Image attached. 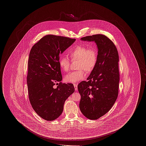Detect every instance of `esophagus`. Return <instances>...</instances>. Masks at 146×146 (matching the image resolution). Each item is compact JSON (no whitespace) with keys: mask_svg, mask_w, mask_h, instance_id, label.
Masks as SVG:
<instances>
[{"mask_svg":"<svg viewBox=\"0 0 146 146\" xmlns=\"http://www.w3.org/2000/svg\"><path fill=\"white\" fill-rule=\"evenodd\" d=\"M74 88H75L76 91L78 90V86H77L76 84H74Z\"/></svg>","mask_w":146,"mask_h":146,"instance_id":"obj_1","label":"esophagus"}]
</instances>
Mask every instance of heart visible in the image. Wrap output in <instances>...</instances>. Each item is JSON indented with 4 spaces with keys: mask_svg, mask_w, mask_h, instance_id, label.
<instances>
[{
    "mask_svg": "<svg viewBox=\"0 0 146 146\" xmlns=\"http://www.w3.org/2000/svg\"><path fill=\"white\" fill-rule=\"evenodd\" d=\"M70 55L72 60H78L77 68L79 70L68 73L64 76V80L69 83H76L85 78L84 70L89 73L94 69L97 63V52L94 48H88L83 45H79L70 51ZM58 63L63 71L70 70V60L66 56H61Z\"/></svg>",
    "mask_w": 146,
    "mask_h": 146,
    "instance_id": "b5f03b06",
    "label": "heart"
}]
</instances>
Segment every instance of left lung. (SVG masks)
<instances>
[{
	"label": "left lung",
	"mask_w": 146,
	"mask_h": 146,
	"mask_svg": "<svg viewBox=\"0 0 146 146\" xmlns=\"http://www.w3.org/2000/svg\"><path fill=\"white\" fill-rule=\"evenodd\" d=\"M82 41L94 42L98 49L96 64L87 78L78 85L81 95L79 108L91 120L102 117L111 109L118 97L119 83L118 50L102 35L87 36Z\"/></svg>",
	"instance_id": "1"
}]
</instances>
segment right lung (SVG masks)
Returning a JSON list of instances; mask_svg holds the SVG:
<instances>
[{
  "label": "right lung",
  "mask_w": 146,
  "mask_h": 146,
  "mask_svg": "<svg viewBox=\"0 0 146 146\" xmlns=\"http://www.w3.org/2000/svg\"><path fill=\"white\" fill-rule=\"evenodd\" d=\"M75 41L47 35L30 51L27 79L29 99L36 114L46 120H54L61 115L66 100L75 91L73 84L61 82L62 76L58 63L60 54ZM57 82L59 85L54 88Z\"/></svg>",
  "instance_id": "add662e5"
}]
</instances>
